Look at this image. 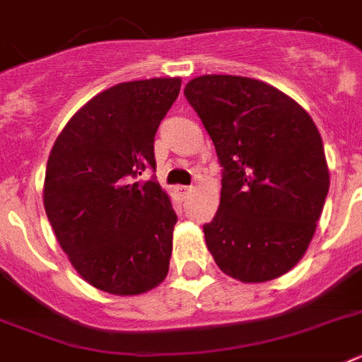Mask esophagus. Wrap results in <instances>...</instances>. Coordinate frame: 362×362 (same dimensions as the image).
<instances>
[{
  "label": "esophagus",
  "mask_w": 362,
  "mask_h": 362,
  "mask_svg": "<svg viewBox=\"0 0 362 362\" xmlns=\"http://www.w3.org/2000/svg\"><path fill=\"white\" fill-rule=\"evenodd\" d=\"M176 191H178L182 197H184V195H187V193H191V191H193V186H178V187H176Z\"/></svg>",
  "instance_id": "34e87169"
}]
</instances>
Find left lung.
<instances>
[{
  "label": "left lung",
  "mask_w": 362,
  "mask_h": 362,
  "mask_svg": "<svg viewBox=\"0 0 362 362\" xmlns=\"http://www.w3.org/2000/svg\"><path fill=\"white\" fill-rule=\"evenodd\" d=\"M223 167L219 210L202 230L230 277L266 283L307 251L329 191L324 143L310 115L272 85L201 76L184 89Z\"/></svg>",
  "instance_id": "obj_1"
}]
</instances>
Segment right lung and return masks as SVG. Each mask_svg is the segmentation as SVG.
<instances>
[{"label":"right lung","instance_id":"right-lung-1","mask_svg":"<svg viewBox=\"0 0 362 362\" xmlns=\"http://www.w3.org/2000/svg\"><path fill=\"white\" fill-rule=\"evenodd\" d=\"M180 78L119 83L69 120L49 152L44 208L76 272L115 296L148 292L167 277L176 214L156 178L154 135Z\"/></svg>","mask_w":362,"mask_h":362}]
</instances>
